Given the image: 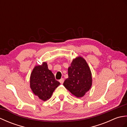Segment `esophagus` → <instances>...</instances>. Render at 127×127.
Returning <instances> with one entry per match:
<instances>
[{"label": "esophagus", "instance_id": "34e87169", "mask_svg": "<svg viewBox=\"0 0 127 127\" xmlns=\"http://www.w3.org/2000/svg\"><path fill=\"white\" fill-rule=\"evenodd\" d=\"M59 82H60L61 83H62H62L64 82V79H63V78H62V79H61V80H59Z\"/></svg>", "mask_w": 127, "mask_h": 127}]
</instances>
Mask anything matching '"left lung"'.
I'll return each mask as SVG.
<instances>
[{"label":"left lung","instance_id":"left-lung-1","mask_svg":"<svg viewBox=\"0 0 127 127\" xmlns=\"http://www.w3.org/2000/svg\"><path fill=\"white\" fill-rule=\"evenodd\" d=\"M68 78L63 85L77 98H81L90 90L92 85L91 69L82 57L74 59L68 68Z\"/></svg>","mask_w":127,"mask_h":127}]
</instances>
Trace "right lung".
Segmentation results:
<instances>
[{"instance_id":"obj_1","label":"right lung","mask_w":127,"mask_h":127,"mask_svg":"<svg viewBox=\"0 0 127 127\" xmlns=\"http://www.w3.org/2000/svg\"><path fill=\"white\" fill-rule=\"evenodd\" d=\"M59 85L52 71L48 69L46 62L34 67L30 77V87L40 99L43 101L49 99Z\"/></svg>"}]
</instances>
